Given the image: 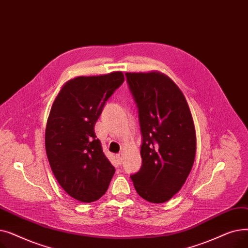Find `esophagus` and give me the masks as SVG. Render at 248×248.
<instances>
[{
  "label": "esophagus",
  "instance_id": "obj_1",
  "mask_svg": "<svg viewBox=\"0 0 248 248\" xmlns=\"http://www.w3.org/2000/svg\"><path fill=\"white\" fill-rule=\"evenodd\" d=\"M123 157H124V154H123V153H120V154L116 155V159H117V161L120 162V164H121L122 161H123Z\"/></svg>",
  "mask_w": 248,
  "mask_h": 248
}]
</instances>
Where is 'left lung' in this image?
<instances>
[{
    "label": "left lung",
    "instance_id": "left-lung-1",
    "mask_svg": "<svg viewBox=\"0 0 248 248\" xmlns=\"http://www.w3.org/2000/svg\"><path fill=\"white\" fill-rule=\"evenodd\" d=\"M139 108L141 167L131 176L136 191L152 203H164L186 182L196 154V133L187 100L167 75L125 73Z\"/></svg>",
    "mask_w": 248,
    "mask_h": 248
}]
</instances>
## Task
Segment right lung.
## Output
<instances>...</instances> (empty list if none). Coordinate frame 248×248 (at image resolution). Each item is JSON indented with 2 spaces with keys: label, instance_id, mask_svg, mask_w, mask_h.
Returning <instances> with one entry per match:
<instances>
[{
  "label": "right lung",
  "instance_id": "right-lung-1",
  "mask_svg": "<svg viewBox=\"0 0 248 248\" xmlns=\"http://www.w3.org/2000/svg\"><path fill=\"white\" fill-rule=\"evenodd\" d=\"M124 81L120 71L78 76L62 86L52 104L45 131L47 158L59 185L80 202L98 200L115 172L94 125L104 104Z\"/></svg>",
  "mask_w": 248,
  "mask_h": 248
}]
</instances>
